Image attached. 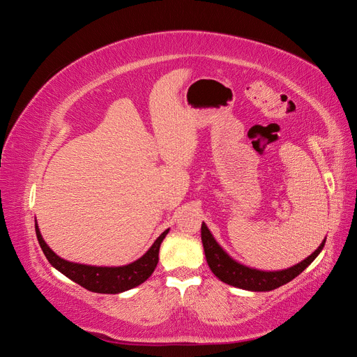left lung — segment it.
<instances>
[{
  "instance_id": "8db88e82",
  "label": "left lung",
  "mask_w": 357,
  "mask_h": 357,
  "mask_svg": "<svg viewBox=\"0 0 357 357\" xmlns=\"http://www.w3.org/2000/svg\"><path fill=\"white\" fill-rule=\"evenodd\" d=\"M201 240L204 245L205 259H207V264L213 274L226 284L250 291H269L291 282V280L298 277L312 261H314L326 243L325 238L314 252L308 257H305L304 261H301L294 266L278 269V271H265V269L247 266L236 261V259H234L218 241H215L211 231L208 229V226L204 222L201 225Z\"/></svg>"
}]
</instances>
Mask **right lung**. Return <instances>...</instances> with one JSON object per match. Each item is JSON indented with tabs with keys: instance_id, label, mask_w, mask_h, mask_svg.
I'll list each match as a JSON object with an SVG mask.
<instances>
[{
	"instance_id": "right-lung-1",
	"label": "right lung",
	"mask_w": 357,
	"mask_h": 357,
	"mask_svg": "<svg viewBox=\"0 0 357 357\" xmlns=\"http://www.w3.org/2000/svg\"><path fill=\"white\" fill-rule=\"evenodd\" d=\"M169 229L162 232L152 247L137 261L122 266H95L77 262H70L58 256L43 240L40 228L36 219V234L43 253L47 257L49 264L58 269L74 283L88 289L95 294H122L132 287H137L152 275L159 261V248Z\"/></svg>"
}]
</instances>
